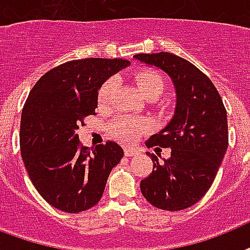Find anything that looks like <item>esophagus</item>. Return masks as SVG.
<instances>
[{
    "label": "esophagus",
    "mask_w": 250,
    "mask_h": 250,
    "mask_svg": "<svg viewBox=\"0 0 250 250\" xmlns=\"http://www.w3.org/2000/svg\"><path fill=\"white\" fill-rule=\"evenodd\" d=\"M124 154H125V156H127V158H130V156L137 155L138 151H137L135 148H131V147H125V148H124Z\"/></svg>",
    "instance_id": "34e87169"
}]
</instances>
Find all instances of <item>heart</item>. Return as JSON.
<instances>
[{
	"instance_id": "heart-1",
	"label": "heart",
	"mask_w": 250,
	"mask_h": 250,
	"mask_svg": "<svg viewBox=\"0 0 250 250\" xmlns=\"http://www.w3.org/2000/svg\"><path fill=\"white\" fill-rule=\"evenodd\" d=\"M135 84L138 87L139 92L145 96H158L163 91L164 79L156 70L152 69H142L135 73L134 75ZM117 86V79L108 78L105 82L100 86L98 92V102L100 104H108L112 98V94ZM147 129V124L141 119L131 117V116H120L111 124L112 133L123 139L125 142L134 141L139 134Z\"/></svg>"
}]
</instances>
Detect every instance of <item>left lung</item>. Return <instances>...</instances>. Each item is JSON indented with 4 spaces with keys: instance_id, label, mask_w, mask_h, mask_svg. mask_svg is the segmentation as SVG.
<instances>
[{
    "instance_id": "8db88e82",
    "label": "left lung",
    "mask_w": 250,
    "mask_h": 250,
    "mask_svg": "<svg viewBox=\"0 0 250 250\" xmlns=\"http://www.w3.org/2000/svg\"><path fill=\"white\" fill-rule=\"evenodd\" d=\"M134 59L167 73L176 90L175 115L146 142L148 148L169 147L171 158L159 162L146 152L154 168L141 181V191L155 208L184 210L214 183L228 147L227 112L208 77L185 59L168 52L139 53Z\"/></svg>"
}]
</instances>
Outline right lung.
Returning <instances> with one entry per match:
<instances>
[{"mask_svg": "<svg viewBox=\"0 0 250 250\" xmlns=\"http://www.w3.org/2000/svg\"><path fill=\"white\" fill-rule=\"evenodd\" d=\"M123 59L69 61L46 71L28 94L21 119V154L39 194L53 208L81 212L98 204L124 150L108 141L82 146L75 131L98 108V90L126 67Z\"/></svg>", "mask_w": 250, "mask_h": 250, "instance_id": "right-lung-1", "label": "right lung"}]
</instances>
